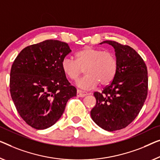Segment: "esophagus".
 <instances>
[{"instance_id":"34e87169","label":"esophagus","mask_w":160,"mask_h":160,"mask_svg":"<svg viewBox=\"0 0 160 160\" xmlns=\"http://www.w3.org/2000/svg\"><path fill=\"white\" fill-rule=\"evenodd\" d=\"M87 95H88L87 92L83 91V90H77V96L78 97H85V96H86Z\"/></svg>"}]
</instances>
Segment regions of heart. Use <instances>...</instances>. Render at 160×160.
Returning a JSON list of instances; mask_svg holds the SVG:
<instances>
[{
  "label": "heart",
  "instance_id": "heart-1",
  "mask_svg": "<svg viewBox=\"0 0 160 160\" xmlns=\"http://www.w3.org/2000/svg\"><path fill=\"white\" fill-rule=\"evenodd\" d=\"M117 65L113 53L90 47L78 51L75 59L65 57L61 62L64 73L73 80H77L85 69L86 75L77 81L78 86L82 89H91L98 82L101 85L109 84L115 77Z\"/></svg>",
  "mask_w": 160,
  "mask_h": 160
}]
</instances>
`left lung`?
I'll use <instances>...</instances> for the list:
<instances>
[{"instance_id": "8db88e82", "label": "left lung", "mask_w": 160, "mask_h": 160, "mask_svg": "<svg viewBox=\"0 0 160 160\" xmlns=\"http://www.w3.org/2000/svg\"><path fill=\"white\" fill-rule=\"evenodd\" d=\"M115 49L117 71L113 80L102 92H95L96 104L91 118L108 132L120 130L130 124L144 106L148 91L147 68L132 47L114 41H104Z\"/></svg>"}]
</instances>
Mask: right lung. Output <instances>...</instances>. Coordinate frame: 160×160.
<instances>
[{
    "label": "right lung",
    "mask_w": 160,
    "mask_h": 160,
    "mask_svg": "<svg viewBox=\"0 0 160 160\" xmlns=\"http://www.w3.org/2000/svg\"><path fill=\"white\" fill-rule=\"evenodd\" d=\"M71 52L69 45L48 39L25 47L16 57L10 74V92L16 110L28 125L45 129L54 125L67 102L76 96L61 67Z\"/></svg>",
    "instance_id": "obj_1"
}]
</instances>
